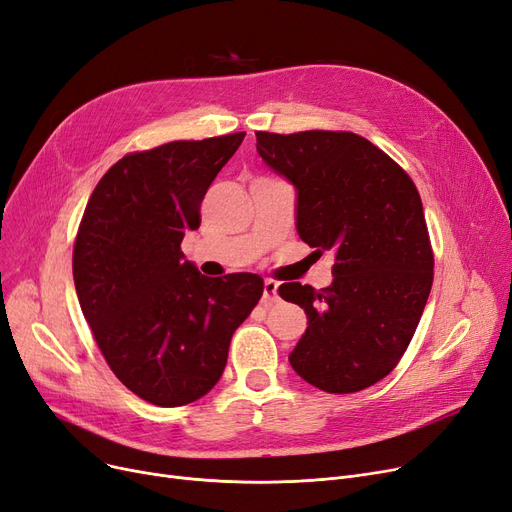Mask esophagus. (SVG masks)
Here are the masks:
<instances>
[{
	"mask_svg": "<svg viewBox=\"0 0 512 512\" xmlns=\"http://www.w3.org/2000/svg\"><path fill=\"white\" fill-rule=\"evenodd\" d=\"M278 299V282L276 280H265L263 282V303L272 305Z\"/></svg>",
	"mask_w": 512,
	"mask_h": 512,
	"instance_id": "34e87169",
	"label": "esophagus"
}]
</instances>
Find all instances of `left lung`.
I'll list each match as a JSON object with an SVG mask.
<instances>
[{
	"label": "left lung",
	"instance_id": "obj_1",
	"mask_svg": "<svg viewBox=\"0 0 512 512\" xmlns=\"http://www.w3.org/2000/svg\"><path fill=\"white\" fill-rule=\"evenodd\" d=\"M263 163L297 190V232L332 251L330 286L284 282L307 314L288 355L303 381L328 393L362 391L402 360L433 284V251L410 175L351 131H257Z\"/></svg>",
	"mask_w": 512,
	"mask_h": 512
}]
</instances>
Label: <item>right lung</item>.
Here are the masks:
<instances>
[{
  "label": "right lung",
  "mask_w": 512,
  "mask_h": 512,
  "mask_svg": "<svg viewBox=\"0 0 512 512\" xmlns=\"http://www.w3.org/2000/svg\"><path fill=\"white\" fill-rule=\"evenodd\" d=\"M244 131L133 152L87 201L73 251L83 316L117 379L146 402L175 408L224 374L234 330L263 293L257 274L207 278L180 249Z\"/></svg>",
  "instance_id": "obj_1"
}]
</instances>
